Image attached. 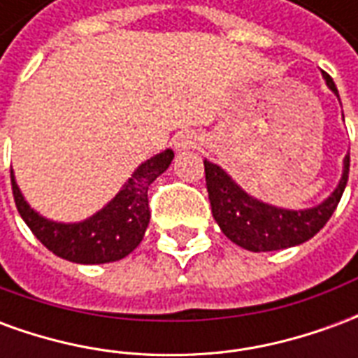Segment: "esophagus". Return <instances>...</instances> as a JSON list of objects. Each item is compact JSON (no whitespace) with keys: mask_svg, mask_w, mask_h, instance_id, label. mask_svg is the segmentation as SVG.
Returning <instances> with one entry per match:
<instances>
[{"mask_svg":"<svg viewBox=\"0 0 358 358\" xmlns=\"http://www.w3.org/2000/svg\"><path fill=\"white\" fill-rule=\"evenodd\" d=\"M174 143H176V148H178L180 151H186V149H192L197 145V136H194V134L189 132H184L180 134Z\"/></svg>","mask_w":358,"mask_h":358,"instance_id":"1","label":"esophagus"}]
</instances>
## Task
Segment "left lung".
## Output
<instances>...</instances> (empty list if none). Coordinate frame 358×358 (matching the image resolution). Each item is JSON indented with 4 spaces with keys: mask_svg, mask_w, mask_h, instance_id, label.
Masks as SVG:
<instances>
[{
    "mask_svg": "<svg viewBox=\"0 0 358 358\" xmlns=\"http://www.w3.org/2000/svg\"><path fill=\"white\" fill-rule=\"evenodd\" d=\"M324 78L331 92L338 95V88L330 74L324 73ZM203 163H205V180H207L210 209L220 230L236 245L255 253L293 248L310 240L330 220L349 180V155H347L343 161L341 182L326 201L307 210H285L276 209L245 194L217 164L209 161Z\"/></svg>",
    "mask_w": 358,
    "mask_h": 358,
    "instance_id": "obj_1",
    "label": "left lung"
}]
</instances>
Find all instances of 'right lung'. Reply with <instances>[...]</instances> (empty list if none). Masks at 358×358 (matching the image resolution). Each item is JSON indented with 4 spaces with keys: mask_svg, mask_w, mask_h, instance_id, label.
<instances>
[{
    "mask_svg": "<svg viewBox=\"0 0 358 358\" xmlns=\"http://www.w3.org/2000/svg\"><path fill=\"white\" fill-rule=\"evenodd\" d=\"M172 159V149L148 159L105 209L78 224H59L34 213L11 172L13 197L22 220L51 253L80 264L115 263L132 253L143 240L149 224L148 189L169 169Z\"/></svg>",
    "mask_w": 358,
    "mask_h": 358,
    "instance_id": "obj_1",
    "label": "right lung"
}]
</instances>
